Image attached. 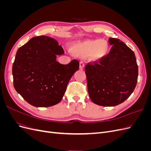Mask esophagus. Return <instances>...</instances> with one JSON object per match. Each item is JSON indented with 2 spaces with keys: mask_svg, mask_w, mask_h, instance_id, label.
I'll return each mask as SVG.
<instances>
[{
  "mask_svg": "<svg viewBox=\"0 0 151 151\" xmlns=\"http://www.w3.org/2000/svg\"><path fill=\"white\" fill-rule=\"evenodd\" d=\"M84 67V63L83 62H81L79 63V68L80 69H83V68Z\"/></svg>",
  "mask_w": 151,
  "mask_h": 151,
  "instance_id": "esophagus-1",
  "label": "esophagus"
}]
</instances>
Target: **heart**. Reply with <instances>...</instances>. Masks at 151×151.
<instances>
[{"mask_svg": "<svg viewBox=\"0 0 151 151\" xmlns=\"http://www.w3.org/2000/svg\"><path fill=\"white\" fill-rule=\"evenodd\" d=\"M76 56H89L93 59L104 58L109 51V43L105 40H87L74 43L70 48Z\"/></svg>", "mask_w": 151, "mask_h": 151, "instance_id": "1", "label": "heart"}]
</instances>
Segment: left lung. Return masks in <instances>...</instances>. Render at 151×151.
I'll return each mask as SVG.
<instances>
[{
	"label": "left lung",
	"instance_id": "obj_1",
	"mask_svg": "<svg viewBox=\"0 0 151 151\" xmlns=\"http://www.w3.org/2000/svg\"><path fill=\"white\" fill-rule=\"evenodd\" d=\"M109 53L85 67L88 90L94 103L114 106L125 101L135 89L138 65L134 52L119 39L110 38Z\"/></svg>",
	"mask_w": 151,
	"mask_h": 151
}]
</instances>
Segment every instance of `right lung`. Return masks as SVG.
I'll list each match as a JSON object with an SVG mask.
<instances>
[{
    "instance_id": "1",
    "label": "right lung",
    "mask_w": 151,
    "mask_h": 151,
    "mask_svg": "<svg viewBox=\"0 0 151 151\" xmlns=\"http://www.w3.org/2000/svg\"><path fill=\"white\" fill-rule=\"evenodd\" d=\"M64 53L57 41L45 36L31 38L17 50L12 65L14 87L32 106L49 107L60 102L79 62L56 61Z\"/></svg>"
}]
</instances>
